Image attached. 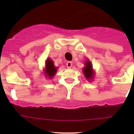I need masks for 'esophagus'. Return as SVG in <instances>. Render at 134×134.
Returning a JSON list of instances; mask_svg holds the SVG:
<instances>
[{"mask_svg":"<svg viewBox=\"0 0 134 134\" xmlns=\"http://www.w3.org/2000/svg\"><path fill=\"white\" fill-rule=\"evenodd\" d=\"M72 62L69 61V62H66V66H67L68 68H71V67H72Z\"/></svg>","mask_w":134,"mask_h":134,"instance_id":"esophagus-1","label":"esophagus"}]
</instances>
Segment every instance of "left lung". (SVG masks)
Listing matches in <instances>:
<instances>
[{"label": "left lung", "mask_w": 134, "mask_h": 134, "mask_svg": "<svg viewBox=\"0 0 134 134\" xmlns=\"http://www.w3.org/2000/svg\"><path fill=\"white\" fill-rule=\"evenodd\" d=\"M85 64V67L83 68L84 71V74H85V76L86 77V79H93V68H92V64H91V62L86 61Z\"/></svg>", "instance_id": "8db88e82"}]
</instances>
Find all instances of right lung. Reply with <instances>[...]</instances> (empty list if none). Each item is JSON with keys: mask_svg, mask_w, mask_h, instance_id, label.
I'll list each match as a JSON object with an SVG mask.
<instances>
[{"mask_svg": "<svg viewBox=\"0 0 134 134\" xmlns=\"http://www.w3.org/2000/svg\"><path fill=\"white\" fill-rule=\"evenodd\" d=\"M46 74H48V76H49V77L50 79L54 76L55 75V72H57V70L55 67H54V63H53V62L52 61L49 59H48V60H46Z\"/></svg>", "mask_w": 134, "mask_h": 134, "instance_id": "1", "label": "right lung"}]
</instances>
